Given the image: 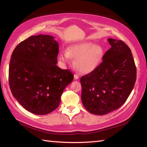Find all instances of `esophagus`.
Wrapping results in <instances>:
<instances>
[{"label": "esophagus", "instance_id": "esophagus-1", "mask_svg": "<svg viewBox=\"0 0 147 147\" xmlns=\"http://www.w3.org/2000/svg\"><path fill=\"white\" fill-rule=\"evenodd\" d=\"M79 78V76L78 74H74V80H78Z\"/></svg>", "mask_w": 147, "mask_h": 147}]
</instances>
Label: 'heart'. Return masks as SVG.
I'll list each match as a JSON object with an SVG mask.
<instances>
[{
    "label": "heart",
    "instance_id": "1",
    "mask_svg": "<svg viewBox=\"0 0 147 147\" xmlns=\"http://www.w3.org/2000/svg\"><path fill=\"white\" fill-rule=\"evenodd\" d=\"M104 51L100 45L91 42H82L72 45L67 51H62L59 59L64 64L69 62L74 58V66L79 72L88 74L94 71L102 58Z\"/></svg>",
    "mask_w": 147,
    "mask_h": 147
}]
</instances>
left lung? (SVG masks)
<instances>
[{"label": "left lung", "mask_w": 147, "mask_h": 147, "mask_svg": "<svg viewBox=\"0 0 147 147\" xmlns=\"http://www.w3.org/2000/svg\"><path fill=\"white\" fill-rule=\"evenodd\" d=\"M108 41L112 47L101 64L80 79L83 104L95 115H105L123 105L136 80V67L129 47L122 40Z\"/></svg>", "instance_id": "8db88e82"}]
</instances>
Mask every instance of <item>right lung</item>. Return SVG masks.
<instances>
[{
	"instance_id": "obj_1",
	"label": "right lung",
	"mask_w": 147,
	"mask_h": 147,
	"mask_svg": "<svg viewBox=\"0 0 147 147\" xmlns=\"http://www.w3.org/2000/svg\"><path fill=\"white\" fill-rule=\"evenodd\" d=\"M59 44L54 37L30 36L16 46L9 68L12 95L32 113L45 115L58 107L65 88L73 80L69 69L57 62Z\"/></svg>"
}]
</instances>
